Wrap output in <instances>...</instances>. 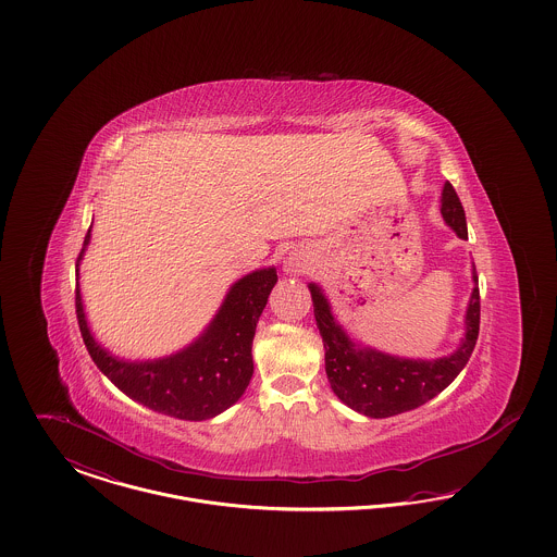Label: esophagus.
I'll use <instances>...</instances> for the list:
<instances>
[{"label":"esophagus","mask_w":557,"mask_h":557,"mask_svg":"<svg viewBox=\"0 0 557 557\" xmlns=\"http://www.w3.org/2000/svg\"><path fill=\"white\" fill-rule=\"evenodd\" d=\"M286 271H290V273H298V271H302L305 269V261L300 259V257H296V255H292L286 259Z\"/></svg>","instance_id":"34e87169"}]
</instances>
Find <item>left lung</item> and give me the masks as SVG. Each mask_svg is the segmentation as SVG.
I'll return each instance as SVG.
<instances>
[{"label": "left lung", "mask_w": 557, "mask_h": 557, "mask_svg": "<svg viewBox=\"0 0 557 557\" xmlns=\"http://www.w3.org/2000/svg\"><path fill=\"white\" fill-rule=\"evenodd\" d=\"M443 219L459 238H468L466 212L449 182L443 187ZM474 290L466 311V336L438 359H403L355 343L332 315V307L318 284H309L319 334L325 348V373L334 395L368 418H391L411 411L443 393L470 361L480 330V292L476 267Z\"/></svg>", "instance_id": "8db88e82"}]
</instances>
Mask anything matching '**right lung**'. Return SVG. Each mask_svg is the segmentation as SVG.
Listing matches in <instances>:
<instances>
[{"instance_id": "obj_1", "label": "right lung", "mask_w": 557, "mask_h": 557, "mask_svg": "<svg viewBox=\"0 0 557 557\" xmlns=\"http://www.w3.org/2000/svg\"><path fill=\"white\" fill-rule=\"evenodd\" d=\"M89 238L91 227L81 248L77 273ZM275 282V267L244 275L230 288L216 315L191 345L152 361L119 359L94 338L77 284L81 336L98 370L127 397L171 418L211 420L244 395L252 377V338Z\"/></svg>"}]
</instances>
